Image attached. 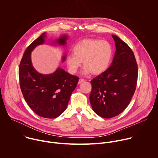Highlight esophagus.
Here are the masks:
<instances>
[{
	"label": "esophagus",
	"mask_w": 158,
	"mask_h": 158,
	"mask_svg": "<svg viewBox=\"0 0 158 158\" xmlns=\"http://www.w3.org/2000/svg\"><path fill=\"white\" fill-rule=\"evenodd\" d=\"M85 81V80L84 79H80L79 80V81H78V84H81V83L84 82Z\"/></svg>",
	"instance_id": "1"
}]
</instances>
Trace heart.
<instances>
[{
	"mask_svg": "<svg viewBox=\"0 0 158 158\" xmlns=\"http://www.w3.org/2000/svg\"><path fill=\"white\" fill-rule=\"evenodd\" d=\"M74 54L66 57V63L72 74L77 73L82 61L84 65L83 73L100 74L110 64L112 49L106 40L86 38L77 42L73 47Z\"/></svg>",
	"mask_w": 158,
	"mask_h": 158,
	"instance_id": "heart-1",
	"label": "heart"
}]
</instances>
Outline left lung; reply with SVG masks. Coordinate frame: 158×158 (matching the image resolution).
I'll use <instances>...</instances> for the list:
<instances>
[{
    "instance_id": "left-lung-1",
    "label": "left lung",
    "mask_w": 158,
    "mask_h": 158,
    "mask_svg": "<svg viewBox=\"0 0 158 158\" xmlns=\"http://www.w3.org/2000/svg\"><path fill=\"white\" fill-rule=\"evenodd\" d=\"M116 52L110 66L92 81L89 100L96 113L103 118L119 115L127 107L136 91L138 64L128 45L115 35Z\"/></svg>"
}]
</instances>
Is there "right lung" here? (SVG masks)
I'll return each mask as SVG.
<instances>
[{"label": "right lung", "mask_w": 158, "mask_h": 158, "mask_svg": "<svg viewBox=\"0 0 158 158\" xmlns=\"http://www.w3.org/2000/svg\"><path fill=\"white\" fill-rule=\"evenodd\" d=\"M46 37L43 33L27 47L20 62L19 77L22 93L30 108L40 117L53 119L66 109L79 77L60 68L51 74H42L35 70L31 53L38 45L44 44ZM66 39L64 35L54 42L64 45ZM65 59V56L62 60Z\"/></svg>", "instance_id": "obj_1"}]
</instances>
